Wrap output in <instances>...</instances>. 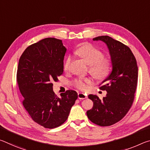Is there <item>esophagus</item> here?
<instances>
[{
	"label": "esophagus",
	"instance_id": "1",
	"mask_svg": "<svg viewBox=\"0 0 150 150\" xmlns=\"http://www.w3.org/2000/svg\"><path fill=\"white\" fill-rule=\"evenodd\" d=\"M78 98H79V99H85V98H87V95L84 93H78Z\"/></svg>",
	"mask_w": 150,
	"mask_h": 150
}]
</instances>
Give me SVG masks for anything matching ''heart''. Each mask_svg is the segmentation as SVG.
Masks as SVG:
<instances>
[{"mask_svg":"<svg viewBox=\"0 0 150 150\" xmlns=\"http://www.w3.org/2000/svg\"><path fill=\"white\" fill-rule=\"evenodd\" d=\"M78 56L84 59L89 65L88 71L98 80H103L108 77L110 72V62L107 57H104L102 51L92 45H83L75 51ZM71 56H68L64 64V69H69ZM92 83L91 79L85 78L75 81V85L81 90H85L87 85Z\"/></svg>","mask_w":150,"mask_h":150,"instance_id":"heart-1","label":"heart"}]
</instances>
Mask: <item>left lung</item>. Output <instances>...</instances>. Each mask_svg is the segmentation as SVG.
Masks as SVG:
<instances>
[{
  "label": "left lung",
  "mask_w": 150,
  "mask_h": 150,
  "mask_svg": "<svg viewBox=\"0 0 150 150\" xmlns=\"http://www.w3.org/2000/svg\"><path fill=\"white\" fill-rule=\"evenodd\" d=\"M93 40L102 41L107 45L112 69L100 87L107 92L105 97L100 100L97 95H88L93 106L87 110V115L96 125L111 126L125 116L134 102L138 83V65L131 50L122 43L108 35Z\"/></svg>",
  "instance_id": "8db88e82"
}]
</instances>
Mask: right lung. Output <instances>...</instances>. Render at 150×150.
<instances>
[{
    "instance_id": "right-lung-1",
    "label": "right lung",
    "mask_w": 150,
    "mask_h": 150,
    "mask_svg": "<svg viewBox=\"0 0 150 150\" xmlns=\"http://www.w3.org/2000/svg\"><path fill=\"white\" fill-rule=\"evenodd\" d=\"M66 50L61 40L47 38L28 47L19 59L17 83L22 104L32 120L46 128L64 123L78 97L73 90L60 98L53 91L52 82L63 72Z\"/></svg>"
}]
</instances>
